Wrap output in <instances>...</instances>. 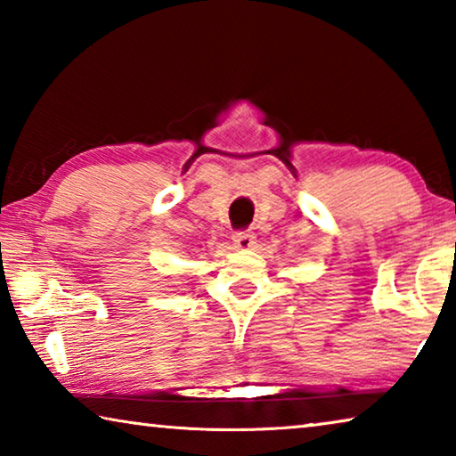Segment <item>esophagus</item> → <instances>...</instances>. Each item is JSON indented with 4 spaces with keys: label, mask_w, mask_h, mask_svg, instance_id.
Segmentation results:
<instances>
[{
    "label": "esophagus",
    "mask_w": 456,
    "mask_h": 456,
    "mask_svg": "<svg viewBox=\"0 0 456 456\" xmlns=\"http://www.w3.org/2000/svg\"><path fill=\"white\" fill-rule=\"evenodd\" d=\"M253 243H256V235L251 231H237V233H233V245L237 249H249Z\"/></svg>",
    "instance_id": "1"
}]
</instances>
